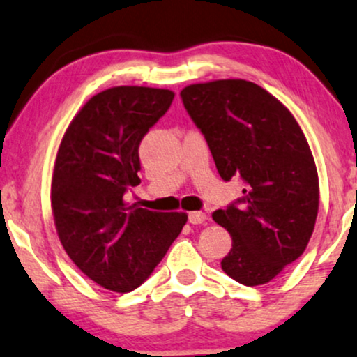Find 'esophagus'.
I'll list each match as a JSON object with an SVG mask.
<instances>
[{
  "label": "esophagus",
  "mask_w": 357,
  "mask_h": 357,
  "mask_svg": "<svg viewBox=\"0 0 357 357\" xmlns=\"http://www.w3.org/2000/svg\"><path fill=\"white\" fill-rule=\"evenodd\" d=\"M188 222H190L192 225H200V223L206 222V215L204 212H192L188 213Z\"/></svg>",
  "instance_id": "1"
}]
</instances>
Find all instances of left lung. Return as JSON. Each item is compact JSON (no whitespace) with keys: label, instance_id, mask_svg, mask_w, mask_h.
<instances>
[{"label":"left lung","instance_id":"left-lung-1","mask_svg":"<svg viewBox=\"0 0 357 357\" xmlns=\"http://www.w3.org/2000/svg\"><path fill=\"white\" fill-rule=\"evenodd\" d=\"M208 144L220 177L243 180V197L213 220L231 250L222 270L245 286L271 281L313 235L319 182L313 153L293 114L258 84L220 79L180 92Z\"/></svg>","mask_w":357,"mask_h":357}]
</instances>
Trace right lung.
Listing matches in <instances>:
<instances>
[{
    "label": "right lung",
    "mask_w": 357,
    "mask_h": 357,
    "mask_svg": "<svg viewBox=\"0 0 357 357\" xmlns=\"http://www.w3.org/2000/svg\"><path fill=\"white\" fill-rule=\"evenodd\" d=\"M174 96L139 86L99 92L76 114L57 151L51 183L57 235L74 265L111 291L139 288L187 223V213L124 202L140 183L139 145Z\"/></svg>",
    "instance_id": "right-lung-1"
}]
</instances>
